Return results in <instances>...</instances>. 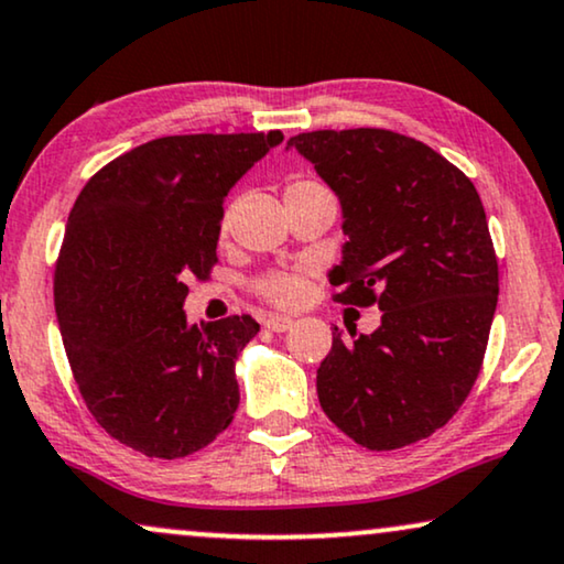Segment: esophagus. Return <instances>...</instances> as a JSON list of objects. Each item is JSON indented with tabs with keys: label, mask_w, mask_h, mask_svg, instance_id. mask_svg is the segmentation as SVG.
I'll list each match as a JSON object with an SVG mask.
<instances>
[{
	"label": "esophagus",
	"mask_w": 564,
	"mask_h": 564,
	"mask_svg": "<svg viewBox=\"0 0 564 564\" xmlns=\"http://www.w3.org/2000/svg\"><path fill=\"white\" fill-rule=\"evenodd\" d=\"M265 327L270 333H286V329L294 327V319L286 317V314H270V317H265Z\"/></svg>",
	"instance_id": "34e87169"
}]
</instances>
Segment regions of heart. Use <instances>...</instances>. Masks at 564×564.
<instances>
[{"mask_svg":"<svg viewBox=\"0 0 564 564\" xmlns=\"http://www.w3.org/2000/svg\"><path fill=\"white\" fill-rule=\"evenodd\" d=\"M327 187L319 183V180L306 177V175H294L286 183V200H296L304 198V195H314V193H325ZM229 229V212L221 216V231ZM254 291L268 302H273L278 306H291L296 304L304 294V281L294 273H270L265 278H260L254 283Z\"/></svg>","mask_w":564,"mask_h":564,"instance_id":"obj_1","label":"heart"}]
</instances>
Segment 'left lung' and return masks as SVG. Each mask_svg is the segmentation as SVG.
I'll return each mask as SVG.
<instances>
[{"label":"left lung","instance_id":"left-lung-1","mask_svg":"<svg viewBox=\"0 0 564 564\" xmlns=\"http://www.w3.org/2000/svg\"><path fill=\"white\" fill-rule=\"evenodd\" d=\"M343 208L340 304L381 310L317 369L325 415L371 452L444 427L475 387L498 306V258L477 187L423 141L384 129L289 139Z\"/></svg>","mask_w":564,"mask_h":564}]
</instances>
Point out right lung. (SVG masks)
Returning <instances> with one entry per match:
<instances>
[{"mask_svg":"<svg viewBox=\"0 0 564 564\" xmlns=\"http://www.w3.org/2000/svg\"><path fill=\"white\" fill-rule=\"evenodd\" d=\"M283 141L191 133L147 141L89 177L69 214L54 304L82 400L120 444L180 459L235 417L250 314L187 325V281L216 265L224 198Z\"/></svg>","mask_w":564,"mask_h":564,"instance_id":"1","label":"right lung"}]
</instances>
